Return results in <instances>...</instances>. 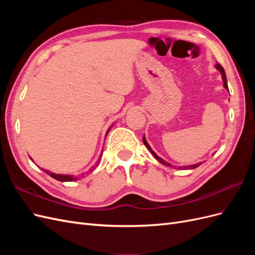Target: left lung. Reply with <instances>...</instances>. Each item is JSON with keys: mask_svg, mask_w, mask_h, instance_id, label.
Returning a JSON list of instances; mask_svg holds the SVG:
<instances>
[{"mask_svg": "<svg viewBox=\"0 0 255 255\" xmlns=\"http://www.w3.org/2000/svg\"><path fill=\"white\" fill-rule=\"evenodd\" d=\"M216 69H218V70L221 72V75H222V81H223V87H225L228 91H229V87H228V82H227V76H226V72H225V69H223L222 67H221V65L220 64H217L216 65ZM142 141H143V143H144V145L146 146V149H148L151 153H152V155L155 157V159H157L159 163H161L163 165H165V166H169V167H172V165L171 164H169V163H167L166 160H164L163 158H160L158 155H156V153L154 152L152 149H151V146L149 145V143L146 142V140H145V138H144V136L142 137ZM200 165H201V163H198V164H195V165H189V166H184V167H179V169H195V168H197V167H199Z\"/></svg>", "mask_w": 255, "mask_h": 255, "instance_id": "8db88e82", "label": "left lung"}]
</instances>
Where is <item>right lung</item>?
<instances>
[{
    "label": "right lung",
    "mask_w": 255,
    "mask_h": 255,
    "mask_svg": "<svg viewBox=\"0 0 255 255\" xmlns=\"http://www.w3.org/2000/svg\"><path fill=\"white\" fill-rule=\"evenodd\" d=\"M110 129H111V128H109V130H107L106 135L109 134ZM102 154H103V153H102ZM101 157H102V156H100V157H99V159H98V161H97V165L92 167V169H90L89 171H92V170H94V169H95V168L100 164V161H101ZM43 171H44L45 173H48L50 176H52L53 179H55V180L60 181V182H72V181H76V180H78V177L74 176V175H68V174H56V173H54V172H51V171L45 170V169H43ZM83 174H84V173H83ZM82 176H84V175H82Z\"/></svg>",
    "instance_id": "add662e5"
}]
</instances>
